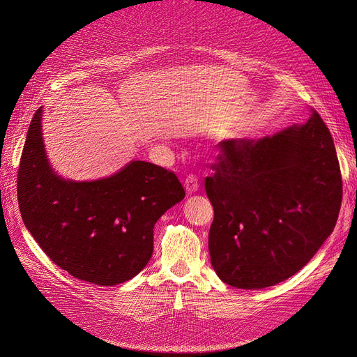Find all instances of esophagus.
Here are the masks:
<instances>
[{
    "label": "esophagus",
    "mask_w": 357,
    "mask_h": 357,
    "mask_svg": "<svg viewBox=\"0 0 357 357\" xmlns=\"http://www.w3.org/2000/svg\"><path fill=\"white\" fill-rule=\"evenodd\" d=\"M198 188H199L198 178L195 175L186 176V179H185V191H186V194H194V192L198 191Z\"/></svg>",
    "instance_id": "1"
}]
</instances>
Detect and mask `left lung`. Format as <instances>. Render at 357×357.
<instances>
[{"instance_id":"1","label":"left lung","mask_w":357,"mask_h":357,"mask_svg":"<svg viewBox=\"0 0 357 357\" xmlns=\"http://www.w3.org/2000/svg\"><path fill=\"white\" fill-rule=\"evenodd\" d=\"M205 178L218 278L240 289L276 285L301 271L339 217L343 185L333 137L317 111L259 140L220 143Z\"/></svg>"}]
</instances>
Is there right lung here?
I'll return each mask as SVG.
<instances>
[{
	"label": "right lung",
	"instance_id": "1",
	"mask_svg": "<svg viewBox=\"0 0 357 357\" xmlns=\"http://www.w3.org/2000/svg\"><path fill=\"white\" fill-rule=\"evenodd\" d=\"M43 107L27 130L17 174L18 207L37 245L73 278L112 287L135 278L153 253L156 221L185 191L174 172L131 160L96 181L53 171L42 133Z\"/></svg>",
	"mask_w": 357,
	"mask_h": 357
}]
</instances>
